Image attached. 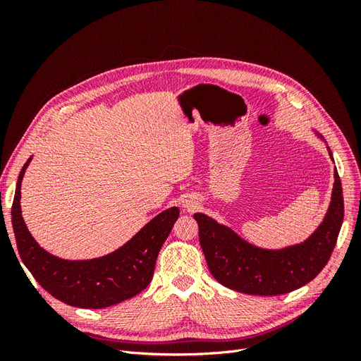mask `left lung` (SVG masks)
I'll return each instance as SVG.
<instances>
[{"label":"left lung","mask_w":361,"mask_h":361,"mask_svg":"<svg viewBox=\"0 0 361 361\" xmlns=\"http://www.w3.org/2000/svg\"><path fill=\"white\" fill-rule=\"evenodd\" d=\"M331 157V150L329 149ZM333 159V157H331ZM199 239L214 279L233 290L272 297L307 285L330 260L343 223V192L334 171L331 203L324 221L302 244L262 250L204 214H194Z\"/></svg>","instance_id":"8db88e82"}]
</instances>
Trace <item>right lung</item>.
Wrapping results in <instances>:
<instances>
[{"label": "right lung", "instance_id": "right-lung-1", "mask_svg": "<svg viewBox=\"0 0 361 361\" xmlns=\"http://www.w3.org/2000/svg\"><path fill=\"white\" fill-rule=\"evenodd\" d=\"M31 158L19 173L12 204V224L19 256L39 285L64 304L104 309L135 297L154 277L162 244L179 218L178 207L161 212L114 253L92 260H63L32 239L20 215V182Z\"/></svg>", "mask_w": 361, "mask_h": 361}]
</instances>
